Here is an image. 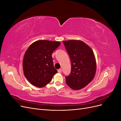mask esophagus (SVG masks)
<instances>
[{"label": "esophagus", "instance_id": "1", "mask_svg": "<svg viewBox=\"0 0 121 121\" xmlns=\"http://www.w3.org/2000/svg\"><path fill=\"white\" fill-rule=\"evenodd\" d=\"M57 71H58V73H61V69H58L57 70Z\"/></svg>", "mask_w": 121, "mask_h": 121}]
</instances>
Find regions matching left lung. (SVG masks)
Wrapping results in <instances>:
<instances>
[{
    "instance_id": "8db88e82",
    "label": "left lung",
    "mask_w": 121,
    "mask_h": 121,
    "mask_svg": "<svg viewBox=\"0 0 121 121\" xmlns=\"http://www.w3.org/2000/svg\"><path fill=\"white\" fill-rule=\"evenodd\" d=\"M63 43L72 63L70 75L65 77L66 83L73 90L82 89L92 81L96 73L93 50L81 40H71Z\"/></svg>"
}]
</instances>
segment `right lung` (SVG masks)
Here are the masks:
<instances>
[{
    "label": "right lung",
    "instance_id": "1",
    "mask_svg": "<svg viewBox=\"0 0 121 121\" xmlns=\"http://www.w3.org/2000/svg\"><path fill=\"white\" fill-rule=\"evenodd\" d=\"M60 45L58 41L40 40L30 45L23 58L25 77L33 85L43 87L57 72L53 64L52 53Z\"/></svg>",
    "mask_w": 121,
    "mask_h": 121
}]
</instances>
